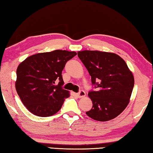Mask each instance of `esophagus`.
<instances>
[{"mask_svg":"<svg viewBox=\"0 0 153 153\" xmlns=\"http://www.w3.org/2000/svg\"><path fill=\"white\" fill-rule=\"evenodd\" d=\"M76 95V96H77V97H78L79 98H81V97H85V96L86 95V93H85V92L84 91L81 90L79 93H77Z\"/></svg>","mask_w":153,"mask_h":153,"instance_id":"esophagus-1","label":"esophagus"}]
</instances>
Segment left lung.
Listing matches in <instances>:
<instances>
[{
    "mask_svg": "<svg viewBox=\"0 0 153 153\" xmlns=\"http://www.w3.org/2000/svg\"><path fill=\"white\" fill-rule=\"evenodd\" d=\"M78 56L91 76L93 88L88 95L93 107L88 116L109 121L122 113L129 103L134 79L123 59L114 53L85 50Z\"/></svg>",
    "mask_w": 153,
    "mask_h": 153,
    "instance_id": "1",
    "label": "left lung"
}]
</instances>
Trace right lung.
<instances>
[{
	"label": "right lung",
	"instance_id": "1",
	"mask_svg": "<svg viewBox=\"0 0 153 153\" xmlns=\"http://www.w3.org/2000/svg\"><path fill=\"white\" fill-rule=\"evenodd\" d=\"M76 55L75 52L57 50L29 56L19 65L16 90L31 113L48 117L61 109L64 100L70 97L62 87V71Z\"/></svg>",
	"mask_w": 153,
	"mask_h": 153
}]
</instances>
